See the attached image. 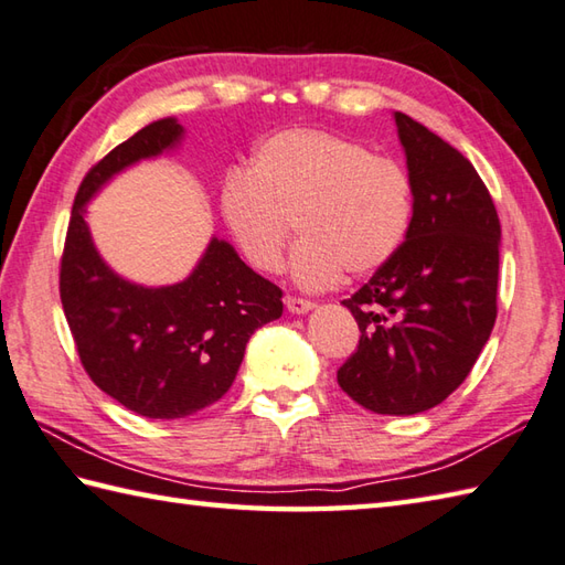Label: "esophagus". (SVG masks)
Instances as JSON below:
<instances>
[{"instance_id":"esophagus-1","label":"esophagus","mask_w":565,"mask_h":565,"mask_svg":"<svg viewBox=\"0 0 565 565\" xmlns=\"http://www.w3.org/2000/svg\"><path fill=\"white\" fill-rule=\"evenodd\" d=\"M286 308H289V313H308V310H313L316 303L308 301V298H298V296H286Z\"/></svg>"}]
</instances>
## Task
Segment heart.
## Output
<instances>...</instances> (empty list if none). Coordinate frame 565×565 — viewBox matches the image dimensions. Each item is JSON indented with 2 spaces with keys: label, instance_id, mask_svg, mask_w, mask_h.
<instances>
[{
  "label": "heart",
  "instance_id": "b5f03b06",
  "mask_svg": "<svg viewBox=\"0 0 565 565\" xmlns=\"http://www.w3.org/2000/svg\"><path fill=\"white\" fill-rule=\"evenodd\" d=\"M227 235L252 269L274 274L296 231L294 281L308 291L342 274L366 276L388 264L413 225L415 194L405 167L330 130L286 128L264 138L249 167L218 189Z\"/></svg>",
  "mask_w": 565,
  "mask_h": 565
}]
</instances>
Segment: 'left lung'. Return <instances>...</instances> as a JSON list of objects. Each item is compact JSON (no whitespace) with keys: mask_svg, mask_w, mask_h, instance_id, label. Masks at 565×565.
I'll list each match as a JSON object with an SVG mask.
<instances>
[{"mask_svg":"<svg viewBox=\"0 0 565 565\" xmlns=\"http://www.w3.org/2000/svg\"><path fill=\"white\" fill-rule=\"evenodd\" d=\"M395 126L415 213L403 247L342 301L359 344L340 388L379 415H415L471 374L498 318L500 218L473 164L411 116Z\"/></svg>","mask_w":565,"mask_h":565,"instance_id":"8db88e82","label":"left lung"}]
</instances>
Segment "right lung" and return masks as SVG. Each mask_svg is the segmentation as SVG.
<instances>
[{
    "label": "right lung",
    "mask_w": 565,
    "mask_h": 565,
    "mask_svg": "<svg viewBox=\"0 0 565 565\" xmlns=\"http://www.w3.org/2000/svg\"><path fill=\"white\" fill-rule=\"evenodd\" d=\"M182 126L162 118L116 146L84 174L72 206L60 301L89 379L136 415L177 419L233 386L247 340L281 316V289L213 237L184 281L160 289L106 267L84 223V203L124 167L174 148Z\"/></svg>",
    "instance_id": "add662e5"
}]
</instances>
